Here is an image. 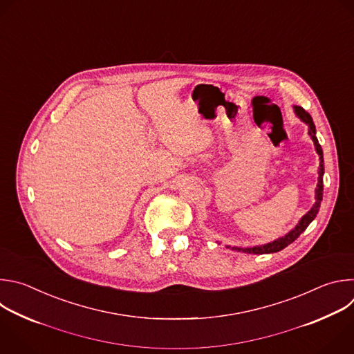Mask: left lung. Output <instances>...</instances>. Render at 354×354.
<instances>
[{
    "label": "left lung",
    "mask_w": 354,
    "mask_h": 354,
    "mask_svg": "<svg viewBox=\"0 0 354 354\" xmlns=\"http://www.w3.org/2000/svg\"><path fill=\"white\" fill-rule=\"evenodd\" d=\"M295 111H296V114L304 121V122H307L308 124V133H310V136L313 138V140H314V145H315V149H317V153H318V156H319V171H318V174H319V177H318V184H317V196H315V203H314V206L311 207V210H308L307 214L301 218V221L299 222V225L292 230V232H289L285 237H281V239H277V240H274V241H272V243H269V244H265V245H258V247H252V248H233V250H237V251H243V252H245V254H270V252H277V251H280V250H283V248H286L289 244H292L297 237H300V234L308 227V225L315 219V216H317V214H318V210H319V206H321V201H322V192H324V156H322V148H321V145H319V142H318V139H317V135H315V125H314V122H313V118H311V115L303 109V107H300V106H295Z\"/></svg>",
    "instance_id": "1"
}]
</instances>
